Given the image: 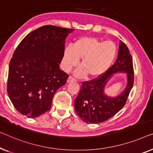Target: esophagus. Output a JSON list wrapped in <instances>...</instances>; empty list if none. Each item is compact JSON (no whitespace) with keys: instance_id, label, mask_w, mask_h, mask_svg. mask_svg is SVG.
Returning a JSON list of instances; mask_svg holds the SVG:
<instances>
[{"instance_id":"1","label":"esophagus","mask_w":153,"mask_h":153,"mask_svg":"<svg viewBox=\"0 0 153 153\" xmlns=\"http://www.w3.org/2000/svg\"><path fill=\"white\" fill-rule=\"evenodd\" d=\"M75 81H76V79L71 76H70L67 79L68 82H75Z\"/></svg>"}]
</instances>
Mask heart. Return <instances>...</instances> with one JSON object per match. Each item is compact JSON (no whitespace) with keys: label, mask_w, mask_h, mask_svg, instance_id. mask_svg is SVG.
<instances>
[{"label":"heart","mask_w":153,"mask_h":153,"mask_svg":"<svg viewBox=\"0 0 153 153\" xmlns=\"http://www.w3.org/2000/svg\"><path fill=\"white\" fill-rule=\"evenodd\" d=\"M117 53V45L113 41L103 42L94 37H82L64 50L62 68L65 71H70L82 58L81 67L77 69L76 76L83 77L88 74L91 77H97L109 69Z\"/></svg>","instance_id":"obj_1"}]
</instances>
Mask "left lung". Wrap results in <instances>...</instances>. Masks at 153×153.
<instances>
[{"label": "left lung", "instance_id": "8db88e82", "mask_svg": "<svg viewBox=\"0 0 153 153\" xmlns=\"http://www.w3.org/2000/svg\"><path fill=\"white\" fill-rule=\"evenodd\" d=\"M118 72L127 73L128 84L119 97L109 98L104 95L105 84L111 74ZM134 83L133 58L128 48L120 41L116 62L102 76L82 82L80 90L75 99V110L83 122L99 124L110 119L122 109L127 102Z\"/></svg>", "mask_w": 153, "mask_h": 153}]
</instances>
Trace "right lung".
I'll list each match as a JSON object with an SVG mask.
<instances>
[{
  "instance_id": "right-lung-1",
  "label": "right lung",
  "mask_w": 153,
  "mask_h": 153,
  "mask_svg": "<svg viewBox=\"0 0 153 153\" xmlns=\"http://www.w3.org/2000/svg\"><path fill=\"white\" fill-rule=\"evenodd\" d=\"M73 29L45 25L31 31L18 45L9 67L7 90L13 106L34 118L47 112L54 94L69 75L60 69L65 40Z\"/></svg>"
}]
</instances>
